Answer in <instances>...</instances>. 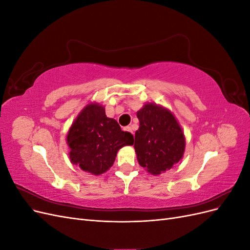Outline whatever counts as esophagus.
Instances as JSON below:
<instances>
[{"label": "esophagus", "instance_id": "obj_1", "mask_svg": "<svg viewBox=\"0 0 250 250\" xmlns=\"http://www.w3.org/2000/svg\"><path fill=\"white\" fill-rule=\"evenodd\" d=\"M125 130H126V131H128V132H130V133H132V134H133V130H132V128H131V127H129V126H127V127H125Z\"/></svg>", "mask_w": 250, "mask_h": 250}]
</instances>
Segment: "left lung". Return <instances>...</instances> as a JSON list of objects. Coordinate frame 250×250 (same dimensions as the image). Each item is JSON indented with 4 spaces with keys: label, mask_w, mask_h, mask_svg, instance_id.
<instances>
[{
    "label": "left lung",
    "mask_w": 250,
    "mask_h": 250,
    "mask_svg": "<svg viewBox=\"0 0 250 250\" xmlns=\"http://www.w3.org/2000/svg\"><path fill=\"white\" fill-rule=\"evenodd\" d=\"M134 150L140 166L152 175H160L184 157L186 138L172 111L162 105L146 103L137 112Z\"/></svg>",
    "instance_id": "obj_1"
}]
</instances>
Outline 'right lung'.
Returning a JSON list of instances; mask_svg holds the SVG:
<instances>
[{"label": "right lung", "mask_w": 250, "mask_h": 250, "mask_svg": "<svg viewBox=\"0 0 250 250\" xmlns=\"http://www.w3.org/2000/svg\"><path fill=\"white\" fill-rule=\"evenodd\" d=\"M70 161L93 175H100L115 163L118 151L133 145L130 132L107 118L102 104L90 102L74 120L66 135Z\"/></svg>", "instance_id": "1"}]
</instances>
